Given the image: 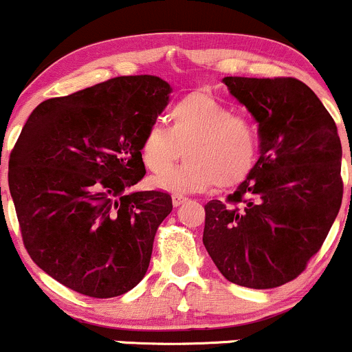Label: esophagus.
I'll return each instance as SVG.
<instances>
[{
	"instance_id": "1",
	"label": "esophagus",
	"mask_w": 352,
	"mask_h": 352,
	"mask_svg": "<svg viewBox=\"0 0 352 352\" xmlns=\"http://www.w3.org/2000/svg\"><path fill=\"white\" fill-rule=\"evenodd\" d=\"M186 200H188V198L184 197V195H181V193L173 195V205H175V207H179V205L184 204Z\"/></svg>"
}]
</instances>
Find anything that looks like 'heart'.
<instances>
[{
	"mask_svg": "<svg viewBox=\"0 0 352 352\" xmlns=\"http://www.w3.org/2000/svg\"><path fill=\"white\" fill-rule=\"evenodd\" d=\"M168 126L148 124L140 144L148 171L166 173L155 181L157 186L186 191L205 190L214 184L231 188L255 169L262 145L256 121L236 114L231 106L208 94H190L173 104ZM183 148L187 161L172 170Z\"/></svg>",
	"mask_w": 352,
	"mask_h": 352,
	"instance_id": "heart-1",
	"label": "heart"
}]
</instances>
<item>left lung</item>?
I'll return each mask as SVG.
<instances>
[{"label": "left lung", "mask_w": 352, "mask_h": 352, "mask_svg": "<svg viewBox=\"0 0 352 352\" xmlns=\"http://www.w3.org/2000/svg\"><path fill=\"white\" fill-rule=\"evenodd\" d=\"M222 82L258 121L262 145L238 190L205 205L204 245L229 283L272 289L306 269L339 214L342 145L336 121L301 80Z\"/></svg>", "instance_id": "obj_1"}]
</instances>
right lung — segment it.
Segmentation results:
<instances>
[{
    "label": "right lung",
    "mask_w": 352,
    "mask_h": 352,
    "mask_svg": "<svg viewBox=\"0 0 352 352\" xmlns=\"http://www.w3.org/2000/svg\"><path fill=\"white\" fill-rule=\"evenodd\" d=\"M169 92L159 76H116L44 100L23 124L10 193L27 253L63 286L102 299L144 279L173 200L128 188L145 176L142 137Z\"/></svg>",
    "instance_id": "add662e5"
}]
</instances>
